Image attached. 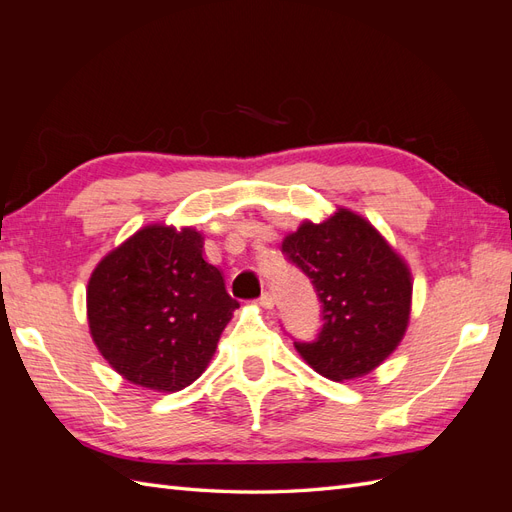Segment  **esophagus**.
<instances>
[{
    "label": "esophagus",
    "mask_w": 512,
    "mask_h": 512,
    "mask_svg": "<svg viewBox=\"0 0 512 512\" xmlns=\"http://www.w3.org/2000/svg\"><path fill=\"white\" fill-rule=\"evenodd\" d=\"M258 303L262 305V307H265V309H271L273 307V297H271V292H262L260 294V299H258Z\"/></svg>",
    "instance_id": "esophagus-1"
}]
</instances>
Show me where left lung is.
I'll use <instances>...</instances> for the list:
<instances>
[{"mask_svg":"<svg viewBox=\"0 0 512 512\" xmlns=\"http://www.w3.org/2000/svg\"><path fill=\"white\" fill-rule=\"evenodd\" d=\"M282 252L312 280L322 303L316 342L294 348L320 376L344 382L384 363L406 335L412 273L363 215L339 207L327 220H305Z\"/></svg>","mask_w":512,"mask_h":512,"instance_id":"1","label":"left lung"}]
</instances>
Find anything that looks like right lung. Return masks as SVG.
<instances>
[{"instance_id": "add662e5", "label": "right lung", "mask_w": 512, "mask_h": 512, "mask_svg": "<svg viewBox=\"0 0 512 512\" xmlns=\"http://www.w3.org/2000/svg\"><path fill=\"white\" fill-rule=\"evenodd\" d=\"M192 226L149 224L94 269L87 284L89 333L119 376L175 393L207 369L239 303L203 256Z\"/></svg>"}]
</instances>
